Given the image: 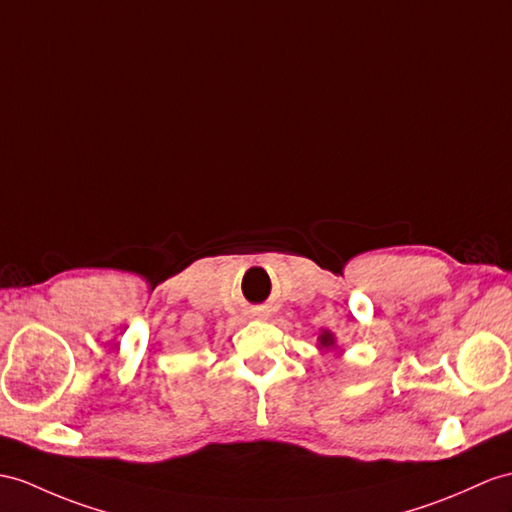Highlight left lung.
I'll return each mask as SVG.
<instances>
[{
	"mask_svg": "<svg viewBox=\"0 0 512 512\" xmlns=\"http://www.w3.org/2000/svg\"><path fill=\"white\" fill-rule=\"evenodd\" d=\"M319 343H321V347H332L334 345V336L326 330V332L319 336Z\"/></svg>",
	"mask_w": 512,
	"mask_h": 512,
	"instance_id": "left-lung-1",
	"label": "left lung"
}]
</instances>
